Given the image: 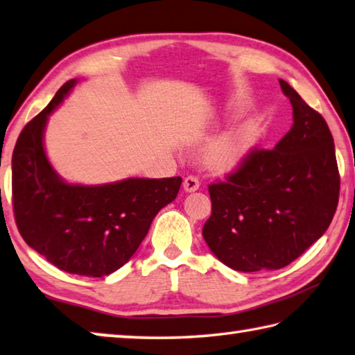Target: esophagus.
I'll list each match as a JSON object with an SVG mask.
<instances>
[{"instance_id": "1", "label": "esophagus", "mask_w": 355, "mask_h": 355, "mask_svg": "<svg viewBox=\"0 0 355 355\" xmlns=\"http://www.w3.org/2000/svg\"><path fill=\"white\" fill-rule=\"evenodd\" d=\"M183 188L186 192H194L200 188V182L196 175H188L183 182Z\"/></svg>"}]
</instances>
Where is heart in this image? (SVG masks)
I'll return each mask as SVG.
<instances>
[{
	"label": "heart",
	"mask_w": 355,
	"mask_h": 355,
	"mask_svg": "<svg viewBox=\"0 0 355 355\" xmlns=\"http://www.w3.org/2000/svg\"><path fill=\"white\" fill-rule=\"evenodd\" d=\"M251 143H253V130L251 128H236L211 147L208 152V163L218 171L230 169L243 158Z\"/></svg>",
	"instance_id": "obj_1"
}]
</instances>
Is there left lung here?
Returning a JSON list of instances; mask_svg holds the SVG:
<instances>
[{
	"mask_svg": "<svg viewBox=\"0 0 355 355\" xmlns=\"http://www.w3.org/2000/svg\"><path fill=\"white\" fill-rule=\"evenodd\" d=\"M293 124L273 149L254 147L223 182L208 186L211 217L202 234L237 272L278 270L300 257L332 222L340 173L332 133L317 110L279 79Z\"/></svg>",
	"mask_w": 355,
	"mask_h": 355,
	"instance_id": "left-lung-1",
	"label": "left lung"
}]
</instances>
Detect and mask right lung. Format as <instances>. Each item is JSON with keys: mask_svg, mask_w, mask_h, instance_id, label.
I'll list each match as a JSON object with an SVG mask.
<instances>
[{"mask_svg": "<svg viewBox=\"0 0 355 355\" xmlns=\"http://www.w3.org/2000/svg\"><path fill=\"white\" fill-rule=\"evenodd\" d=\"M76 80L31 119L12 155V206L31 248L63 272L101 278L130 259L161 208L175 200L182 177L128 178L104 186L68 184L43 149L48 114Z\"/></svg>", "mask_w": 355, "mask_h": 355, "instance_id": "right-lung-1", "label": "right lung"}]
</instances>
